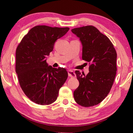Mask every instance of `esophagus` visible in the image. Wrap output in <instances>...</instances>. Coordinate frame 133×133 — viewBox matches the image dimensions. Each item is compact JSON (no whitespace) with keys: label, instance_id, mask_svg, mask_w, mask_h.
I'll list each match as a JSON object with an SVG mask.
<instances>
[{"label":"esophagus","instance_id":"34e87169","mask_svg":"<svg viewBox=\"0 0 133 133\" xmlns=\"http://www.w3.org/2000/svg\"><path fill=\"white\" fill-rule=\"evenodd\" d=\"M68 76H70V77H75L76 76L75 72H74L73 71H72V70H68Z\"/></svg>","mask_w":133,"mask_h":133}]
</instances>
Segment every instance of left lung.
Listing matches in <instances>:
<instances>
[{
  "mask_svg": "<svg viewBox=\"0 0 133 133\" xmlns=\"http://www.w3.org/2000/svg\"><path fill=\"white\" fill-rule=\"evenodd\" d=\"M71 31L81 42L82 59L90 64L87 76L75 71L79 85L74 91V100L82 107L94 106L110 91L117 71V53L110 40L96 27L89 25Z\"/></svg>",
  "mask_w": 133,
  "mask_h": 133,
  "instance_id": "1",
  "label": "left lung"
}]
</instances>
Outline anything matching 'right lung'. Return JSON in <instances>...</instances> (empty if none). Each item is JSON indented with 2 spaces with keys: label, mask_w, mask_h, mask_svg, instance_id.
<instances>
[{
  "label": "right lung",
  "mask_w": 133,
  "mask_h": 133,
  "mask_svg": "<svg viewBox=\"0 0 133 133\" xmlns=\"http://www.w3.org/2000/svg\"><path fill=\"white\" fill-rule=\"evenodd\" d=\"M70 28L38 25L29 31L16 52V72L23 91L37 104L46 105L57 99L60 88L68 77L66 69L52 68L46 56L54 43Z\"/></svg>",
  "instance_id": "right-lung-1"
}]
</instances>
